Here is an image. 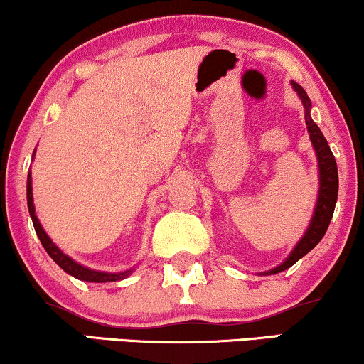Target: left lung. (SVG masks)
I'll use <instances>...</instances> for the list:
<instances>
[{
	"label": "left lung",
	"mask_w": 364,
	"mask_h": 364,
	"mask_svg": "<svg viewBox=\"0 0 364 364\" xmlns=\"http://www.w3.org/2000/svg\"><path fill=\"white\" fill-rule=\"evenodd\" d=\"M295 91L304 102L305 107V122H307V129L310 134V140H312L315 152H317L318 159V169H321V190H318V200L317 207H315V213L312 222H310L309 230L305 232L304 237L300 239V242L296 244V247L293 249L288 259L279 264L278 268L266 271L264 274H277L279 271L288 269L290 266L295 264L300 257H304L305 254L312 251V249L321 242L323 234H326L327 227L331 224V218L334 215L336 201H337V190H339V178H337V164L334 159V154H332L329 144H327L326 137H323L321 129H318L317 124L310 118V100L305 90L296 82H291Z\"/></svg>",
	"instance_id": "1"
}]
</instances>
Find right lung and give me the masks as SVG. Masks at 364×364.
<instances>
[{
	"mask_svg": "<svg viewBox=\"0 0 364 364\" xmlns=\"http://www.w3.org/2000/svg\"><path fill=\"white\" fill-rule=\"evenodd\" d=\"M27 203H28V212L30 217H32L35 232H37L38 239H41L43 249H46L47 254L54 259L57 264L63 268L65 273H69L71 277L82 279V282H91V283H105V282H117V279L125 278L127 274H130V271H124V273H103V271H95V269H87L85 266L77 264L76 261H73L71 257H68L65 254L60 251L59 247L55 246L54 242L49 239V235L46 234V230L42 229L41 222H38L37 215H35V208H33V196H32V176L28 174L27 178Z\"/></svg>",
	"mask_w": 364,
	"mask_h": 364,
	"instance_id": "add662e5",
	"label": "right lung"
}]
</instances>
